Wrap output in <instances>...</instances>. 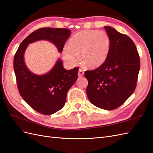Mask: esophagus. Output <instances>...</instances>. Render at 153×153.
Segmentation results:
<instances>
[{
  "label": "esophagus",
  "mask_w": 153,
  "mask_h": 153,
  "mask_svg": "<svg viewBox=\"0 0 153 153\" xmlns=\"http://www.w3.org/2000/svg\"><path fill=\"white\" fill-rule=\"evenodd\" d=\"M84 76V71L82 69L79 70V72H78V76L79 77H82Z\"/></svg>",
  "instance_id": "obj_1"
}]
</instances>
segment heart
Segmentation results:
<instances>
[{
  "label": "heart",
  "mask_w": 153,
  "mask_h": 153,
  "mask_svg": "<svg viewBox=\"0 0 153 153\" xmlns=\"http://www.w3.org/2000/svg\"><path fill=\"white\" fill-rule=\"evenodd\" d=\"M111 48V39L107 32L85 30L69 39L62 52V57L68 64L76 65L79 59L90 68H100L106 62Z\"/></svg>",
  "instance_id": "b5f03b06"
}]
</instances>
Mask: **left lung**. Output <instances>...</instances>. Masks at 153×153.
Returning <instances> with one entry per match:
<instances>
[{
  "mask_svg": "<svg viewBox=\"0 0 153 153\" xmlns=\"http://www.w3.org/2000/svg\"><path fill=\"white\" fill-rule=\"evenodd\" d=\"M111 39L110 52L105 63L85 72L87 94L96 107L111 111L121 106L136 87L140 68L139 54L132 39L111 26H105Z\"/></svg>",
  "mask_w": 153,
  "mask_h": 153,
  "instance_id": "obj_1",
  "label": "left lung"
}]
</instances>
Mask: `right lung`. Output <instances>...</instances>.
<instances>
[{
    "label": "right lung",
    "instance_id": "right-lung-1",
    "mask_svg": "<svg viewBox=\"0 0 153 153\" xmlns=\"http://www.w3.org/2000/svg\"><path fill=\"white\" fill-rule=\"evenodd\" d=\"M70 33L66 28L38 29L21 43L15 55L13 68L19 92L23 100L41 114H52L64 107L68 90L77 79L79 68L66 70L59 58L48 72L38 75L26 65L25 51L29 44L45 40L53 43L61 53Z\"/></svg>",
    "mask_w": 153,
    "mask_h": 153
}]
</instances>
